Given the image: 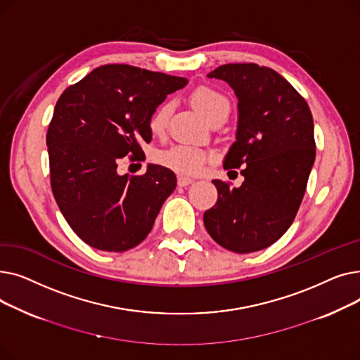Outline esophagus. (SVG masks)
<instances>
[{"mask_svg":"<svg viewBox=\"0 0 360 360\" xmlns=\"http://www.w3.org/2000/svg\"><path fill=\"white\" fill-rule=\"evenodd\" d=\"M190 184H193L191 178H186V176H179L178 178V185L179 186H186V185H190Z\"/></svg>","mask_w":360,"mask_h":360,"instance_id":"esophagus-1","label":"esophagus"}]
</instances>
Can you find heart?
I'll return each instance as SVG.
<instances>
[{"label":"heart","mask_w":360,"mask_h":360,"mask_svg":"<svg viewBox=\"0 0 360 360\" xmlns=\"http://www.w3.org/2000/svg\"><path fill=\"white\" fill-rule=\"evenodd\" d=\"M190 102L210 122L217 118H228L231 112L229 99L220 90L207 84L197 86L190 93ZM169 117L170 106L167 103L159 105L151 112L147 121V127L151 134L155 137H162L166 132ZM158 160L165 167H169L176 174L191 176L201 172L207 162H209V155L198 147L176 144L167 150L160 151L158 155Z\"/></svg>","instance_id":"1"}]
</instances>
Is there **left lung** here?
Returning <instances> with one entry per match:
<instances>
[{
  "instance_id": "left-lung-1",
  "label": "left lung",
  "mask_w": 360,
  "mask_h": 360,
  "mask_svg": "<svg viewBox=\"0 0 360 360\" xmlns=\"http://www.w3.org/2000/svg\"><path fill=\"white\" fill-rule=\"evenodd\" d=\"M209 77L238 96L236 141L224 169H240L239 188L214 179L217 201L202 216L210 236L238 254L264 250L290 228L315 160L314 120L302 94L269 67L224 64Z\"/></svg>"
}]
</instances>
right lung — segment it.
I'll use <instances>...</instances> for the list:
<instances>
[{
    "mask_svg": "<svg viewBox=\"0 0 360 360\" xmlns=\"http://www.w3.org/2000/svg\"><path fill=\"white\" fill-rule=\"evenodd\" d=\"M186 79L106 64L67 87L46 132L53 198L70 228L90 247L124 252L150 233L174 193L172 170L148 165L143 175H118L122 158L144 159L147 121Z\"/></svg>",
    "mask_w": 360,
    "mask_h": 360,
    "instance_id": "right-lung-1",
    "label": "right lung"
}]
</instances>
